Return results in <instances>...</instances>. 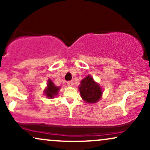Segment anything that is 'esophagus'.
<instances>
[{
  "instance_id": "esophagus-1",
  "label": "esophagus",
  "mask_w": 150,
  "mask_h": 150,
  "mask_svg": "<svg viewBox=\"0 0 150 150\" xmlns=\"http://www.w3.org/2000/svg\"><path fill=\"white\" fill-rule=\"evenodd\" d=\"M67 85L69 86V87H72V86L73 85V81H68V82H67Z\"/></svg>"
}]
</instances>
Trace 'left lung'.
<instances>
[{"label": "left lung", "instance_id": "obj_1", "mask_svg": "<svg viewBox=\"0 0 150 150\" xmlns=\"http://www.w3.org/2000/svg\"><path fill=\"white\" fill-rule=\"evenodd\" d=\"M79 90L82 99L89 104L97 103L102 95L101 87L89 75L81 81Z\"/></svg>", "mask_w": 150, "mask_h": 150}]
</instances>
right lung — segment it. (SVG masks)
I'll use <instances>...</instances> for the list:
<instances>
[{
    "label": "right lung",
    "mask_w": 150,
    "mask_h": 150,
    "mask_svg": "<svg viewBox=\"0 0 150 150\" xmlns=\"http://www.w3.org/2000/svg\"><path fill=\"white\" fill-rule=\"evenodd\" d=\"M60 90V87H57L53 84V82L50 79L48 80L47 87L44 89V94L49 99H52L58 94Z\"/></svg>",
    "instance_id": "obj_1"
}]
</instances>
